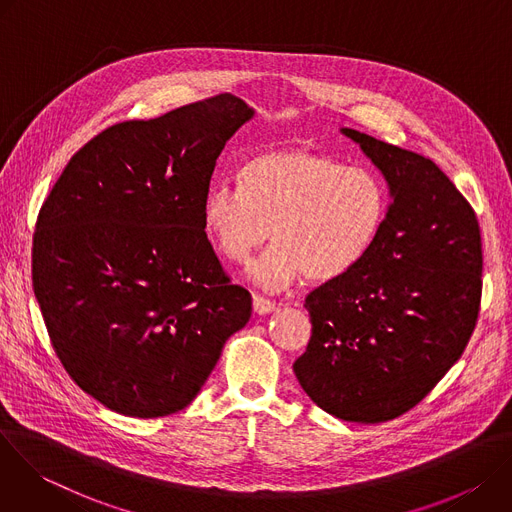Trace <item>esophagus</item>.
<instances>
[{
	"label": "esophagus",
	"instance_id": "obj_1",
	"mask_svg": "<svg viewBox=\"0 0 512 512\" xmlns=\"http://www.w3.org/2000/svg\"><path fill=\"white\" fill-rule=\"evenodd\" d=\"M253 310H255L257 314H269V312L275 310V302H271V300H267V298L255 294V296H253Z\"/></svg>",
	"mask_w": 512,
	"mask_h": 512
}]
</instances>
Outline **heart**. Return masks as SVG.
Returning <instances> with one entry per match:
<instances>
[{
	"mask_svg": "<svg viewBox=\"0 0 512 512\" xmlns=\"http://www.w3.org/2000/svg\"><path fill=\"white\" fill-rule=\"evenodd\" d=\"M389 192L369 170L302 148H275L249 158L239 188L214 184L202 223L216 251L245 263L269 239L253 267L257 283L279 289L306 277L330 283L356 269L379 241Z\"/></svg>",
	"mask_w": 512,
	"mask_h": 512,
	"instance_id": "1",
	"label": "heart"
}]
</instances>
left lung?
Masks as SVG:
<instances>
[{
	"label": "left lung",
	"instance_id": "left-lung-1",
	"mask_svg": "<svg viewBox=\"0 0 512 512\" xmlns=\"http://www.w3.org/2000/svg\"><path fill=\"white\" fill-rule=\"evenodd\" d=\"M383 172L393 204L348 275L306 298L312 336L294 362L326 413L381 423L413 409L462 356L482 300L478 218L429 158L342 129Z\"/></svg>",
	"mask_w": 512,
	"mask_h": 512
}]
</instances>
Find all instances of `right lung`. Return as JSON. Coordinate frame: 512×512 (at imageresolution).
I'll list each match as a JSON object with an SVG mask.
<instances>
[{
  "label": "right lung",
  "mask_w": 512,
  "mask_h": 512,
  "mask_svg": "<svg viewBox=\"0 0 512 512\" xmlns=\"http://www.w3.org/2000/svg\"><path fill=\"white\" fill-rule=\"evenodd\" d=\"M251 117L223 93L111 125L70 158L38 212L32 285L50 344L111 411H182L251 318V294L231 283L202 223L216 160Z\"/></svg>",
  "instance_id": "obj_1"
}]
</instances>
